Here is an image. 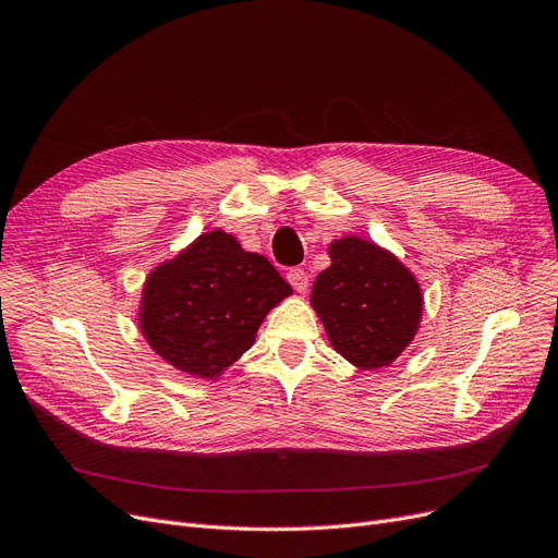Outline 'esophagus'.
I'll use <instances>...</instances> for the list:
<instances>
[{
  "label": "esophagus",
  "instance_id": "obj_1",
  "mask_svg": "<svg viewBox=\"0 0 558 558\" xmlns=\"http://www.w3.org/2000/svg\"><path fill=\"white\" fill-rule=\"evenodd\" d=\"M286 279H288V283L295 288L298 293H304L306 288H308V277H306L304 270H300V267H293V270L286 275Z\"/></svg>",
  "mask_w": 558,
  "mask_h": 558
}]
</instances>
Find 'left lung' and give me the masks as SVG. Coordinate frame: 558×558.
Here are the masks:
<instances>
[{
	"instance_id": "left-lung-1",
	"label": "left lung",
	"mask_w": 558,
	"mask_h": 558,
	"mask_svg": "<svg viewBox=\"0 0 558 558\" xmlns=\"http://www.w3.org/2000/svg\"><path fill=\"white\" fill-rule=\"evenodd\" d=\"M331 258L311 291L331 348L362 371L393 364L414 341L423 293L414 272L389 250L360 238L331 240Z\"/></svg>"
}]
</instances>
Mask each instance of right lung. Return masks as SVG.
Listing matches in <instances>:
<instances>
[{
  "label": "right lung",
  "mask_w": 558,
  "mask_h": 558,
  "mask_svg": "<svg viewBox=\"0 0 558 558\" xmlns=\"http://www.w3.org/2000/svg\"><path fill=\"white\" fill-rule=\"evenodd\" d=\"M293 288L272 263L244 252L233 233L213 229L148 272L140 329L175 371L217 380L247 352L265 316Z\"/></svg>",
  "instance_id": "obj_1"
}]
</instances>
